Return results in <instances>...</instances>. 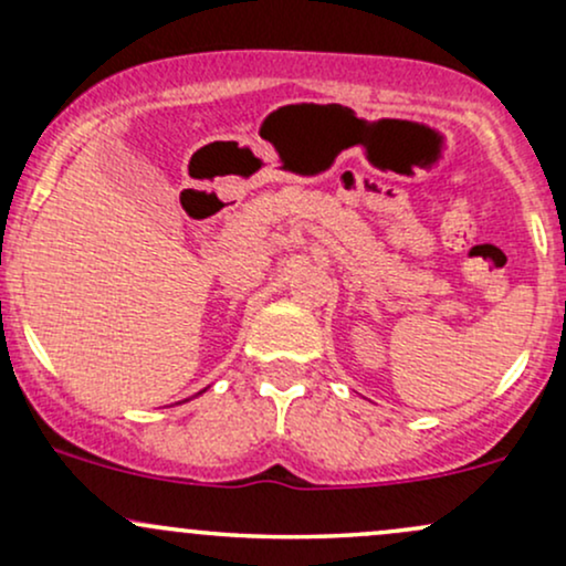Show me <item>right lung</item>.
<instances>
[{
    "label": "right lung",
    "mask_w": 566,
    "mask_h": 566,
    "mask_svg": "<svg viewBox=\"0 0 566 566\" xmlns=\"http://www.w3.org/2000/svg\"><path fill=\"white\" fill-rule=\"evenodd\" d=\"M203 392H207V389H203ZM203 392H198V395H203Z\"/></svg>",
    "instance_id": "obj_1"
}]
</instances>
